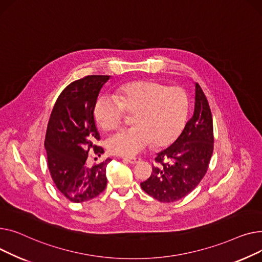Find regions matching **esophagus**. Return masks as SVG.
<instances>
[{
    "instance_id": "34e87169",
    "label": "esophagus",
    "mask_w": 262,
    "mask_h": 262,
    "mask_svg": "<svg viewBox=\"0 0 262 262\" xmlns=\"http://www.w3.org/2000/svg\"><path fill=\"white\" fill-rule=\"evenodd\" d=\"M125 161H127V162H129L130 164H137V163H140L141 161H142V159L141 158H138V157H132V158H125L124 159Z\"/></svg>"
}]
</instances>
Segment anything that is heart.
<instances>
[{
	"label": "heart",
	"mask_w": 262,
	"mask_h": 262,
	"mask_svg": "<svg viewBox=\"0 0 262 262\" xmlns=\"http://www.w3.org/2000/svg\"><path fill=\"white\" fill-rule=\"evenodd\" d=\"M117 97L100 95L94 105L96 124L103 131L116 130L134 114L133 127L120 130L106 142L114 155L135 156L150 146L167 147L182 134L189 116V99L181 88L140 79L122 84Z\"/></svg>",
	"instance_id": "b5f03b06"
}]
</instances>
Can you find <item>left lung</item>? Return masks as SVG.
Listing matches in <instances>:
<instances>
[{
	"label": "left lung",
	"mask_w": 262,
	"mask_h": 262,
	"mask_svg": "<svg viewBox=\"0 0 262 262\" xmlns=\"http://www.w3.org/2000/svg\"><path fill=\"white\" fill-rule=\"evenodd\" d=\"M213 151L211 111L201 86L195 83L192 118L178 140L158 153L152 173L141 187L163 203H171L191 192L206 174ZM153 166V165H152Z\"/></svg>",
	"instance_id": "left-lung-1"
}]
</instances>
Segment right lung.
Masks as SVG:
<instances>
[{"mask_svg":"<svg viewBox=\"0 0 262 262\" xmlns=\"http://www.w3.org/2000/svg\"><path fill=\"white\" fill-rule=\"evenodd\" d=\"M110 76L90 75L70 83L59 95L51 113L44 146L56 187L73 203L99 195L106 186L105 169L111 159L86 165L90 149L100 157L103 149L93 109Z\"/></svg>","mask_w":262,"mask_h":262,"instance_id":"right-lung-1","label":"right lung"}]
</instances>
